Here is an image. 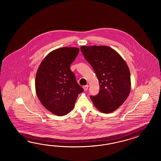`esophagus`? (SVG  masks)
<instances>
[{
  "instance_id": "esophagus-1",
  "label": "esophagus",
  "mask_w": 161,
  "mask_h": 161,
  "mask_svg": "<svg viewBox=\"0 0 161 161\" xmlns=\"http://www.w3.org/2000/svg\"><path fill=\"white\" fill-rule=\"evenodd\" d=\"M88 88V85H86V86H83V89H84V91L87 90Z\"/></svg>"
}]
</instances>
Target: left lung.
<instances>
[{"label": "left lung", "instance_id": "obj_1", "mask_svg": "<svg viewBox=\"0 0 161 161\" xmlns=\"http://www.w3.org/2000/svg\"><path fill=\"white\" fill-rule=\"evenodd\" d=\"M80 49L99 82V93L90 96L94 105L104 113L115 111L125 102L131 89L126 63L114 49L107 46H81Z\"/></svg>", "mask_w": 161, "mask_h": 161}]
</instances>
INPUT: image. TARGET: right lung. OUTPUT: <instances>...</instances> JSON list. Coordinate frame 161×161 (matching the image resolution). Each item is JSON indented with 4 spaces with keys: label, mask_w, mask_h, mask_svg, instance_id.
<instances>
[{
    "label": "right lung",
    "mask_w": 161,
    "mask_h": 161,
    "mask_svg": "<svg viewBox=\"0 0 161 161\" xmlns=\"http://www.w3.org/2000/svg\"><path fill=\"white\" fill-rule=\"evenodd\" d=\"M79 53L75 47H63L49 53L42 60L35 78L36 93L49 112L62 116L70 112L84 91L70 69Z\"/></svg>",
    "instance_id": "right-lung-1"
}]
</instances>
